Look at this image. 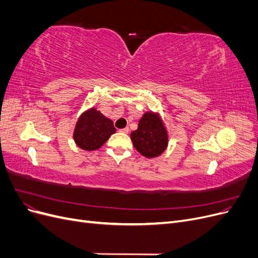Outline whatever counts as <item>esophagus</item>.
I'll use <instances>...</instances> for the list:
<instances>
[{"label":"esophagus","instance_id":"34e87169","mask_svg":"<svg viewBox=\"0 0 258 258\" xmlns=\"http://www.w3.org/2000/svg\"><path fill=\"white\" fill-rule=\"evenodd\" d=\"M119 131H120V132H122V134H128V132H129V128H128V127H126V128H122V129H120Z\"/></svg>","mask_w":258,"mask_h":258}]
</instances>
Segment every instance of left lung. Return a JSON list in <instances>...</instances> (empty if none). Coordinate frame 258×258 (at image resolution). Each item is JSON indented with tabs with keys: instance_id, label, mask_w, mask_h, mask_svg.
I'll list each match as a JSON object with an SVG mask.
<instances>
[{
	"instance_id": "1",
	"label": "left lung",
	"mask_w": 258,
	"mask_h": 258,
	"mask_svg": "<svg viewBox=\"0 0 258 258\" xmlns=\"http://www.w3.org/2000/svg\"><path fill=\"white\" fill-rule=\"evenodd\" d=\"M136 150L146 158H155L167 150L169 135L158 112H145L139 120L138 129L130 134Z\"/></svg>"
}]
</instances>
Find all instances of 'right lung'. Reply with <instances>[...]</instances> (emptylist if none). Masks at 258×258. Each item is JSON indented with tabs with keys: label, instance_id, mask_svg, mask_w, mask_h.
Instances as JSON below:
<instances>
[{
	"label": "right lung",
	"instance_id": "right-lung-1",
	"mask_svg": "<svg viewBox=\"0 0 258 258\" xmlns=\"http://www.w3.org/2000/svg\"><path fill=\"white\" fill-rule=\"evenodd\" d=\"M115 132L113 120L96 107H90L77 118L73 139L80 148L90 152L99 150Z\"/></svg>",
	"mask_w": 258,
	"mask_h": 258
}]
</instances>
